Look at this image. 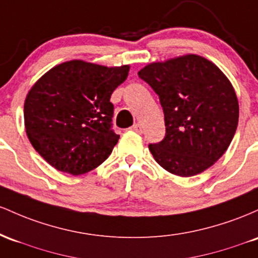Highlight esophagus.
<instances>
[{"label": "esophagus", "mask_w": 258, "mask_h": 258, "mask_svg": "<svg viewBox=\"0 0 258 258\" xmlns=\"http://www.w3.org/2000/svg\"><path fill=\"white\" fill-rule=\"evenodd\" d=\"M132 129L134 130V132H137V133H139V134H141V133H143V125H141V124H134V125L132 126Z\"/></svg>", "instance_id": "obj_1"}]
</instances>
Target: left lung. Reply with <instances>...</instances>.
I'll return each instance as SVG.
<instances>
[{
	"label": "left lung",
	"mask_w": 258,
	"mask_h": 258,
	"mask_svg": "<svg viewBox=\"0 0 258 258\" xmlns=\"http://www.w3.org/2000/svg\"><path fill=\"white\" fill-rule=\"evenodd\" d=\"M138 75L163 107L166 137L149 145L156 162L179 176L213 166L229 147L239 121L238 97L225 74L190 53L150 63Z\"/></svg>",
	"instance_id": "8db88e82"
}]
</instances>
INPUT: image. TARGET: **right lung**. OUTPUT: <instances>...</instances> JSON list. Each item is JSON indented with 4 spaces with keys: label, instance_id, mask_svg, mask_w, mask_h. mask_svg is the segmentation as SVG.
<instances>
[{
    "label": "right lung",
    "instance_id": "add662e5",
    "mask_svg": "<svg viewBox=\"0 0 258 258\" xmlns=\"http://www.w3.org/2000/svg\"><path fill=\"white\" fill-rule=\"evenodd\" d=\"M130 67L72 59L51 68L31 86L24 125L34 149L59 172L80 175L103 163L119 135L111 129V95Z\"/></svg>",
    "mask_w": 258,
    "mask_h": 258
}]
</instances>
